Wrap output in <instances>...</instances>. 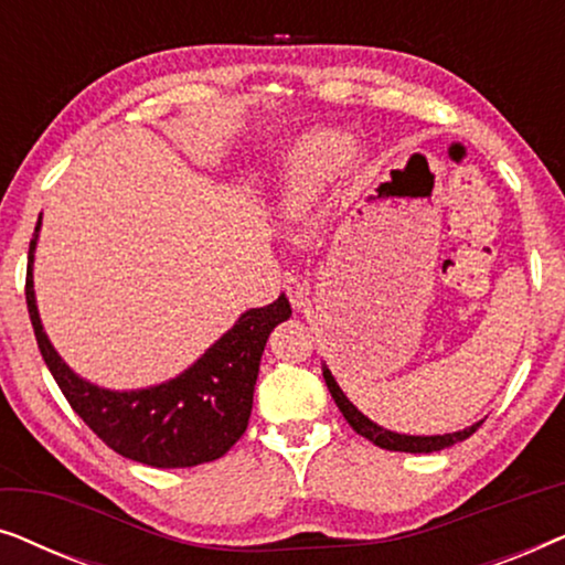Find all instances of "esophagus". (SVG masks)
<instances>
[{
  "mask_svg": "<svg viewBox=\"0 0 565 565\" xmlns=\"http://www.w3.org/2000/svg\"><path fill=\"white\" fill-rule=\"evenodd\" d=\"M282 290L285 296H288V300L292 303V308H300L306 303L308 298V285L303 280V275L298 273H285L282 275Z\"/></svg>",
  "mask_w": 565,
  "mask_h": 565,
  "instance_id": "1",
  "label": "esophagus"
}]
</instances>
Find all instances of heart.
I'll list each match as a JSON object with an SVG mask.
<instances>
[{
    "label": "heart",
    "mask_w": 565,
    "mask_h": 565,
    "mask_svg": "<svg viewBox=\"0 0 565 565\" xmlns=\"http://www.w3.org/2000/svg\"><path fill=\"white\" fill-rule=\"evenodd\" d=\"M347 146L342 138L321 136L313 138L300 153L298 164L292 167L288 188H285V207L290 213H300L308 205V200L316 192V188L334 172L339 159L344 157Z\"/></svg>",
    "instance_id": "heart-1"
}]
</instances>
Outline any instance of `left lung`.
<instances>
[{
    "mask_svg": "<svg viewBox=\"0 0 565 565\" xmlns=\"http://www.w3.org/2000/svg\"><path fill=\"white\" fill-rule=\"evenodd\" d=\"M323 381H327L331 398H334V404L339 406V412L344 414V419L350 422V427L358 431V435L367 437L373 445L383 447V450H396V452H437V450H445V447H452L455 443H462V439H468L483 424V422H476L473 427H468V429H462V431H452V435H431V437L398 435V431L377 427L375 422H370L365 414L358 412V406H354L352 401L344 396L342 388H339V385H337L334 375L329 373V367H323Z\"/></svg>",
    "mask_w": 565,
    "mask_h": 565,
    "instance_id": "8db88e82",
    "label": "left lung"
}]
</instances>
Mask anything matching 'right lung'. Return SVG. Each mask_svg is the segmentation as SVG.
I'll return each mask as SVG.
<instances>
[{"mask_svg": "<svg viewBox=\"0 0 565 565\" xmlns=\"http://www.w3.org/2000/svg\"><path fill=\"white\" fill-rule=\"evenodd\" d=\"M38 218L28 252L25 300L38 350L68 404L122 458L151 468H192L218 460L246 431L267 337L290 319L288 298L242 313L234 327L172 381L141 391H107L82 381L45 337L33 290Z\"/></svg>", "mask_w": 565, "mask_h": 565, "instance_id": "right-lung-1", "label": "right lung"}]
</instances>
